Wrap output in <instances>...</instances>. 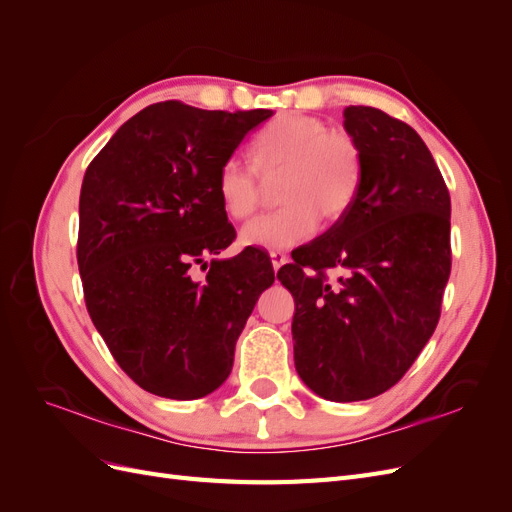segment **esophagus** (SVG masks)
<instances>
[{
    "label": "esophagus",
    "mask_w": 512,
    "mask_h": 512,
    "mask_svg": "<svg viewBox=\"0 0 512 512\" xmlns=\"http://www.w3.org/2000/svg\"><path fill=\"white\" fill-rule=\"evenodd\" d=\"M269 256H271V265H273V269H275V271L280 269V267H284L286 262H288V256H286L284 252H277V250H275V252H271Z\"/></svg>",
    "instance_id": "34e87169"
}]
</instances>
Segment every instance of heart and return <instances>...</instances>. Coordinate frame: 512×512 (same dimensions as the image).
Returning <instances> with one entry per match:
<instances>
[{"instance_id":"heart-1","label":"heart","mask_w":512,"mask_h":512,"mask_svg":"<svg viewBox=\"0 0 512 512\" xmlns=\"http://www.w3.org/2000/svg\"><path fill=\"white\" fill-rule=\"evenodd\" d=\"M252 168L226 160L215 181L220 205L232 220H245L260 203L262 179L280 175L275 198L282 207L241 228L239 241L258 250H288L314 235L318 220H342L363 175V151L346 130H329L314 115L282 113L269 121L250 149Z\"/></svg>"}]
</instances>
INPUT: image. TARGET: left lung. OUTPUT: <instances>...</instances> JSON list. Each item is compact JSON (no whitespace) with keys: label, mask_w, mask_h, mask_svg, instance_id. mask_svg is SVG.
Listing matches in <instances>:
<instances>
[{"label":"left lung","mask_w":512,"mask_h":512,"mask_svg":"<svg viewBox=\"0 0 512 512\" xmlns=\"http://www.w3.org/2000/svg\"><path fill=\"white\" fill-rule=\"evenodd\" d=\"M361 145L354 203L277 271L294 297V367L329 401L371 399L401 380L440 320L451 275V196L408 123L348 106ZM343 273L329 283L326 271Z\"/></svg>","instance_id":"obj_1"}]
</instances>
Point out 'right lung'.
Masks as SVG:
<instances>
[{"instance_id":"right-lung-1","label":"right lung","mask_w":512,"mask_h":512,"mask_svg":"<svg viewBox=\"0 0 512 512\" xmlns=\"http://www.w3.org/2000/svg\"><path fill=\"white\" fill-rule=\"evenodd\" d=\"M271 115L151 104L87 168L76 245L87 312L147 393L183 401L220 389L260 292L275 280L269 256L254 247L215 258L235 239L218 173ZM207 255L214 260L200 285L191 269Z\"/></svg>"}]
</instances>
